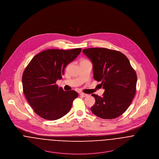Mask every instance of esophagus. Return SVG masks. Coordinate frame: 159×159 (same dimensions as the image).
<instances>
[{"label": "esophagus", "instance_id": "obj_1", "mask_svg": "<svg viewBox=\"0 0 159 159\" xmlns=\"http://www.w3.org/2000/svg\"><path fill=\"white\" fill-rule=\"evenodd\" d=\"M80 96H82V97H87V96L88 95V94H86V93H80Z\"/></svg>", "mask_w": 159, "mask_h": 159}]
</instances>
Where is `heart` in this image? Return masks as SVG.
I'll use <instances>...</instances> for the list:
<instances>
[{
	"mask_svg": "<svg viewBox=\"0 0 159 159\" xmlns=\"http://www.w3.org/2000/svg\"><path fill=\"white\" fill-rule=\"evenodd\" d=\"M84 61H85V60H84Z\"/></svg>",
	"mask_w": 159,
	"mask_h": 159,
	"instance_id": "obj_1",
	"label": "heart"
}]
</instances>
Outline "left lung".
<instances>
[{"label":"left lung","mask_w":159,"mask_h":159,"mask_svg":"<svg viewBox=\"0 0 159 159\" xmlns=\"http://www.w3.org/2000/svg\"><path fill=\"white\" fill-rule=\"evenodd\" d=\"M93 63V78L104 89L103 97L92 94L95 103L91 110L103 119H114L126 111L134 98L137 75L121 52L106 48L83 50Z\"/></svg>","instance_id":"obj_1"}]
</instances>
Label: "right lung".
Masks as SVG:
<instances>
[{
    "mask_svg": "<svg viewBox=\"0 0 159 159\" xmlns=\"http://www.w3.org/2000/svg\"><path fill=\"white\" fill-rule=\"evenodd\" d=\"M82 48L48 49L34 56L22 75L24 94L38 115L56 120L67 114L79 95L74 90L64 91L56 84L62 79L66 66L74 61Z\"/></svg>",
    "mask_w": 159,
    "mask_h": 159,
    "instance_id": "add662e5",
    "label": "right lung"
}]
</instances>
